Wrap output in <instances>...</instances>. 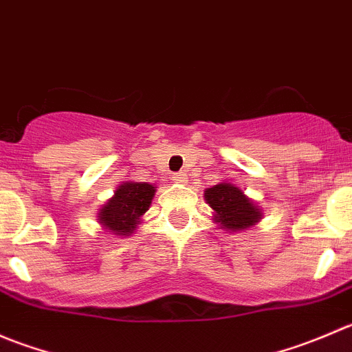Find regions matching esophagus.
<instances>
[{
  "label": "esophagus",
  "mask_w": 352,
  "mask_h": 352,
  "mask_svg": "<svg viewBox=\"0 0 352 352\" xmlns=\"http://www.w3.org/2000/svg\"><path fill=\"white\" fill-rule=\"evenodd\" d=\"M173 180H175L177 184H187V175L184 172H180V173H175V175L172 177Z\"/></svg>",
  "instance_id": "obj_1"
}]
</instances>
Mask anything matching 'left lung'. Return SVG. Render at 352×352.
<instances>
[{
	"mask_svg": "<svg viewBox=\"0 0 352 352\" xmlns=\"http://www.w3.org/2000/svg\"><path fill=\"white\" fill-rule=\"evenodd\" d=\"M204 199L212 209L216 225L228 233H242L264 218L261 206L236 184L226 180L206 189Z\"/></svg>",
	"mask_w": 352,
	"mask_h": 352,
	"instance_id": "left-lung-1",
	"label": "left lung"
}]
</instances>
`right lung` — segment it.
<instances>
[{
    "mask_svg": "<svg viewBox=\"0 0 352 352\" xmlns=\"http://www.w3.org/2000/svg\"><path fill=\"white\" fill-rule=\"evenodd\" d=\"M156 187L150 182H122L113 196L98 209L97 218L102 230L119 239L131 236L143 223L150 209Z\"/></svg>",
    "mask_w": 352,
    "mask_h": 352,
    "instance_id": "right-lung-1",
    "label": "right lung"
}]
</instances>
